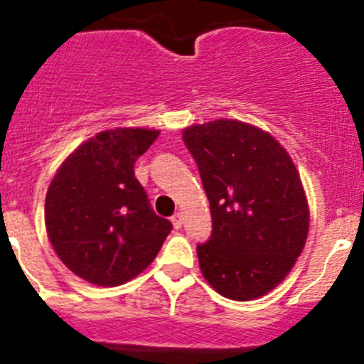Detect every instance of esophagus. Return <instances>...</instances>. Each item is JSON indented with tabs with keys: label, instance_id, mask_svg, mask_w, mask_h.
Listing matches in <instances>:
<instances>
[{
	"label": "esophagus",
	"instance_id": "obj_1",
	"mask_svg": "<svg viewBox=\"0 0 364 364\" xmlns=\"http://www.w3.org/2000/svg\"><path fill=\"white\" fill-rule=\"evenodd\" d=\"M172 224H174L176 230L181 228V224H183V215H181V213H176V215H172Z\"/></svg>",
	"mask_w": 364,
	"mask_h": 364
}]
</instances>
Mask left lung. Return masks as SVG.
<instances>
[{"label":"left lung","mask_w":364,"mask_h":364,"mask_svg":"<svg viewBox=\"0 0 364 364\" xmlns=\"http://www.w3.org/2000/svg\"><path fill=\"white\" fill-rule=\"evenodd\" d=\"M183 141L212 213V235L198 244L203 277L230 300L264 296L307 240V199L293 159L262 129L226 118L185 129Z\"/></svg>","instance_id":"obj_1"}]
</instances>
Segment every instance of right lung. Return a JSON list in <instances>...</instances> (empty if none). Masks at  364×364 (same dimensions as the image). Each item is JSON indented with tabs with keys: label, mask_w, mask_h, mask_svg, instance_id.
I'll return each instance as SVG.
<instances>
[{
	"label": "right lung",
	"mask_w": 364,
	"mask_h": 364,
	"mask_svg": "<svg viewBox=\"0 0 364 364\" xmlns=\"http://www.w3.org/2000/svg\"><path fill=\"white\" fill-rule=\"evenodd\" d=\"M151 129L97 134L68 156L50 183L44 223L50 242L77 277L122 285L156 259L171 220L156 215L134 163L158 138Z\"/></svg>",
	"instance_id": "add662e5"
}]
</instances>
